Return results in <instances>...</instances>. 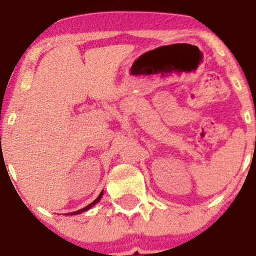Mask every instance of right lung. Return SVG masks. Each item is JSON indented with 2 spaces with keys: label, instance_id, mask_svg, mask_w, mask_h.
I'll return each mask as SVG.
<instances>
[{
  "label": "right lung",
  "instance_id": "add662e5",
  "mask_svg": "<svg viewBox=\"0 0 256 256\" xmlns=\"http://www.w3.org/2000/svg\"><path fill=\"white\" fill-rule=\"evenodd\" d=\"M102 195H103V192H102L100 194H99V196H98V198H96V200H94L92 204H90V205H88V206L83 207V208H80V210H78V211H74V212H72V214H82V212L87 211V210H90V207H92V206H94V205H96V202H98V201H99V200H100Z\"/></svg>",
  "mask_w": 256,
  "mask_h": 256
}]
</instances>
